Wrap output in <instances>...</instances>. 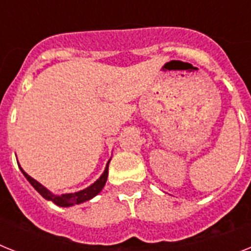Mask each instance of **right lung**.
Masks as SVG:
<instances>
[{
	"instance_id": "1",
	"label": "right lung",
	"mask_w": 251,
	"mask_h": 251,
	"mask_svg": "<svg viewBox=\"0 0 251 251\" xmlns=\"http://www.w3.org/2000/svg\"><path fill=\"white\" fill-rule=\"evenodd\" d=\"M110 160L111 159H109L106 167H105V171H103L102 175L100 176V178H97L92 185L83 188V190H80V191L70 192V194H61V195H55V194H52L49 188H46L43 185H41L38 181H36V179L30 177L28 173H25L24 169L19 165V163L18 165L19 168H20V171H22L23 175H24V177L28 179L29 183H30L33 187L36 188V191L38 192L39 195H42L43 198L46 199V200H49V201H52L53 204H56L57 206L68 208V206H73V205L82 204V202L88 201V200L95 198L97 194H100L101 190H102L103 186H105V183H106L107 175H109V163H110Z\"/></svg>"
}]
</instances>
